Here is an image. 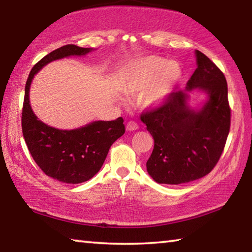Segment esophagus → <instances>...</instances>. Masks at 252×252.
Here are the masks:
<instances>
[{
	"label": "esophagus",
	"instance_id": "esophagus-1",
	"mask_svg": "<svg viewBox=\"0 0 252 252\" xmlns=\"http://www.w3.org/2000/svg\"><path fill=\"white\" fill-rule=\"evenodd\" d=\"M139 129V125L135 121H129L126 123V131H135Z\"/></svg>",
	"mask_w": 252,
	"mask_h": 252
}]
</instances>
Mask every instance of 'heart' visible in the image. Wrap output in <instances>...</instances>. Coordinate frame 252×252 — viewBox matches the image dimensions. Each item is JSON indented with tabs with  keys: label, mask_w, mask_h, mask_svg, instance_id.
Segmentation results:
<instances>
[{
	"label": "heart",
	"mask_w": 252,
	"mask_h": 252,
	"mask_svg": "<svg viewBox=\"0 0 252 252\" xmlns=\"http://www.w3.org/2000/svg\"><path fill=\"white\" fill-rule=\"evenodd\" d=\"M182 68L175 62L158 56L136 59L125 75V93L135 95L143 93L142 104L157 107L170 97L182 79Z\"/></svg>",
	"instance_id": "1"
}]
</instances>
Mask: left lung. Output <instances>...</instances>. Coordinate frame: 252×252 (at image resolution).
Returning a JSON list of instances; mask_svg holds the SVG:
<instances>
[{"mask_svg":"<svg viewBox=\"0 0 252 252\" xmlns=\"http://www.w3.org/2000/svg\"><path fill=\"white\" fill-rule=\"evenodd\" d=\"M197 68L163 104L141 114L154 139L146 170L159 184L178 185L198 180L216 166L230 129L228 87L222 71L199 50ZM198 89L209 95L199 111L187 104V91Z\"/></svg>","mask_w":252,"mask_h":252,"instance_id":"8db88e82","label":"left lung"}]
</instances>
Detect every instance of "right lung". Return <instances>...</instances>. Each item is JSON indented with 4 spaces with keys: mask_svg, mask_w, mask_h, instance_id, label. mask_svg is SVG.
I'll use <instances>...</instances> for the list:
<instances>
[{
    "mask_svg": "<svg viewBox=\"0 0 252 252\" xmlns=\"http://www.w3.org/2000/svg\"><path fill=\"white\" fill-rule=\"evenodd\" d=\"M93 48L65 45L43 57L32 70L25 85L22 131L36 164L47 176L67 184L90 180L101 168L109 149L126 127L120 117L113 121H94L75 130H59L38 120L30 103V87L34 76L48 63L69 56H82Z\"/></svg>",
    "mask_w": 252,
    "mask_h": 252,
    "instance_id": "right-lung-1",
    "label": "right lung"
}]
</instances>
